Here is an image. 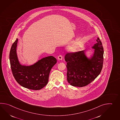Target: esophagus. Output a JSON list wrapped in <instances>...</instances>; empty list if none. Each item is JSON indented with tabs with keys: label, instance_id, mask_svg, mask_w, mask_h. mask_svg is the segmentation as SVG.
Returning <instances> with one entry per match:
<instances>
[{
	"label": "esophagus",
	"instance_id": "esophagus-1",
	"mask_svg": "<svg viewBox=\"0 0 120 120\" xmlns=\"http://www.w3.org/2000/svg\"><path fill=\"white\" fill-rule=\"evenodd\" d=\"M58 59L59 60H62V56H61V55H59V56L58 57Z\"/></svg>",
	"mask_w": 120,
	"mask_h": 120
}]
</instances>
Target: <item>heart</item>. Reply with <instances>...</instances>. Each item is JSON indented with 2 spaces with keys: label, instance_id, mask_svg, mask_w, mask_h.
<instances>
[{
  "label": "heart",
  "instance_id": "heart-1",
  "mask_svg": "<svg viewBox=\"0 0 120 120\" xmlns=\"http://www.w3.org/2000/svg\"><path fill=\"white\" fill-rule=\"evenodd\" d=\"M72 50H73V51H75V48H73Z\"/></svg>",
  "mask_w": 120,
  "mask_h": 120
}]
</instances>
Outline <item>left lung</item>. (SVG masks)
Returning <instances> with one entry per match:
<instances>
[{
    "instance_id": "8db88e82",
    "label": "left lung",
    "mask_w": 120,
    "mask_h": 120,
    "mask_svg": "<svg viewBox=\"0 0 120 120\" xmlns=\"http://www.w3.org/2000/svg\"><path fill=\"white\" fill-rule=\"evenodd\" d=\"M92 47V56L88 58L86 51L68 53L65 56L67 62V80L71 86L83 87L91 83L101 72L103 64L104 50L99 37Z\"/></svg>"
}]
</instances>
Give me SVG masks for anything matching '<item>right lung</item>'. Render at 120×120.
<instances>
[{
  "label": "right lung",
  "instance_id": "add662e5",
  "mask_svg": "<svg viewBox=\"0 0 120 120\" xmlns=\"http://www.w3.org/2000/svg\"><path fill=\"white\" fill-rule=\"evenodd\" d=\"M17 39L11 47L9 60L11 69L16 81L22 86L33 90H40L48 82L49 75L52 67L57 62L52 56L43 58L30 65L20 64L17 54Z\"/></svg>",
  "mask_w": 120,
  "mask_h": 120
}]
</instances>
